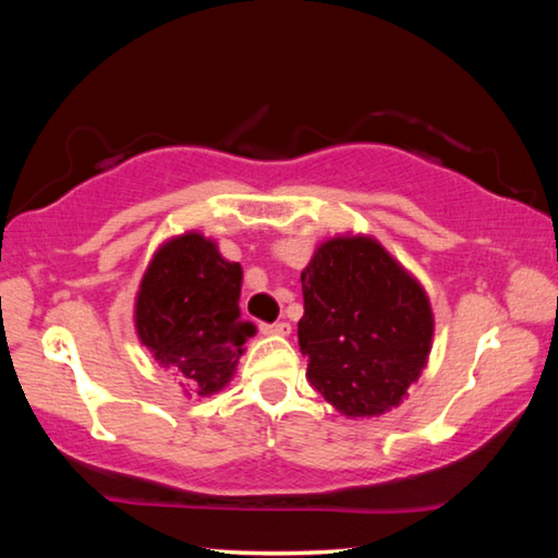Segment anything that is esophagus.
<instances>
[{
    "label": "esophagus",
    "instance_id": "34e87169",
    "mask_svg": "<svg viewBox=\"0 0 558 558\" xmlns=\"http://www.w3.org/2000/svg\"><path fill=\"white\" fill-rule=\"evenodd\" d=\"M263 335H272V337H288L290 335V325L288 323H272V325H260Z\"/></svg>",
    "mask_w": 558,
    "mask_h": 558
}]
</instances>
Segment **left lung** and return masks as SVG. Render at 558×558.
<instances>
[{"label":"left lung","mask_w":558,"mask_h":558,"mask_svg":"<svg viewBox=\"0 0 558 558\" xmlns=\"http://www.w3.org/2000/svg\"><path fill=\"white\" fill-rule=\"evenodd\" d=\"M300 280L310 384L347 418L396 409L433 347L436 319L421 282L364 233L319 243Z\"/></svg>","instance_id":"1"}]
</instances>
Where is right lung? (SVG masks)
Listing matches in <instances>:
<instances>
[{"label":"right lung","mask_w":558,"mask_h":558,"mask_svg":"<svg viewBox=\"0 0 558 558\" xmlns=\"http://www.w3.org/2000/svg\"><path fill=\"white\" fill-rule=\"evenodd\" d=\"M239 263L199 231L172 235L155 251L135 298V329L186 396H211L233 379L245 339Z\"/></svg>","instance_id":"right-lung-1"}]
</instances>
